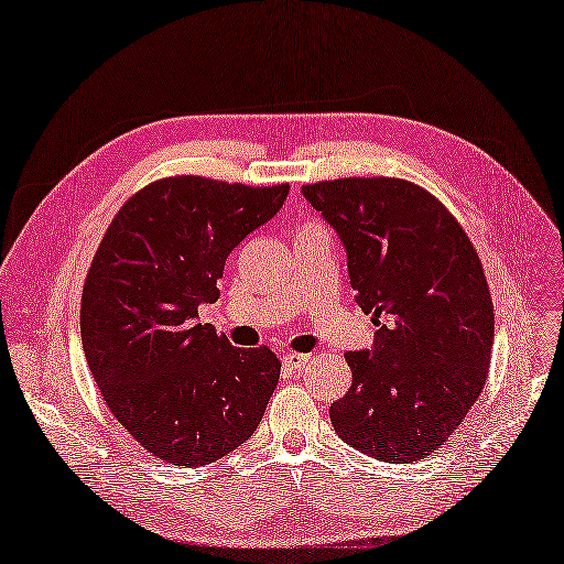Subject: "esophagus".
<instances>
[{
	"label": "esophagus",
	"instance_id": "esophagus-1",
	"mask_svg": "<svg viewBox=\"0 0 564 564\" xmlns=\"http://www.w3.org/2000/svg\"><path fill=\"white\" fill-rule=\"evenodd\" d=\"M308 361H311V356H308V354H296V351H290V354H284V356H282V364H284V368H286V370H304V368L308 366Z\"/></svg>",
	"mask_w": 564,
	"mask_h": 564
}]
</instances>
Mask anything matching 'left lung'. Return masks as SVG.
Masks as SVG:
<instances>
[{
	"mask_svg": "<svg viewBox=\"0 0 564 564\" xmlns=\"http://www.w3.org/2000/svg\"><path fill=\"white\" fill-rule=\"evenodd\" d=\"M301 194L345 243L373 347L347 351L349 392L335 433L368 457L419 462L457 431L484 392L496 315L469 237L445 205L392 176L306 184Z\"/></svg>",
	"mask_w": 564,
	"mask_h": 564,
	"instance_id": "left-lung-1",
	"label": "left lung"
}]
</instances>
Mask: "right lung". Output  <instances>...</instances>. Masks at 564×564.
Listing matches in <instances>:
<instances>
[{
    "mask_svg": "<svg viewBox=\"0 0 564 564\" xmlns=\"http://www.w3.org/2000/svg\"><path fill=\"white\" fill-rule=\"evenodd\" d=\"M286 194L290 184L167 176L123 203L105 231L80 299V339L105 404L162 462L223 459L265 414L278 356L231 347L198 323V306L219 296L227 256Z\"/></svg>",
    "mask_w": 564,
    "mask_h": 564,
    "instance_id": "obj_1",
    "label": "right lung"
}]
</instances>
